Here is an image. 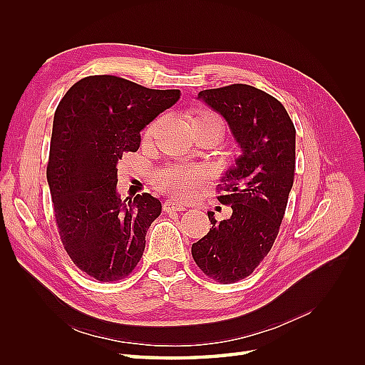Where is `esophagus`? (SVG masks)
Instances as JSON below:
<instances>
[{"instance_id": "obj_1", "label": "esophagus", "mask_w": 365, "mask_h": 365, "mask_svg": "<svg viewBox=\"0 0 365 365\" xmlns=\"http://www.w3.org/2000/svg\"><path fill=\"white\" fill-rule=\"evenodd\" d=\"M163 210L165 213H176V212H184L185 207L182 204L175 202V201H165L163 204Z\"/></svg>"}]
</instances>
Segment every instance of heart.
<instances>
[{
	"mask_svg": "<svg viewBox=\"0 0 365 365\" xmlns=\"http://www.w3.org/2000/svg\"><path fill=\"white\" fill-rule=\"evenodd\" d=\"M200 121H219L220 123V118L215 113L202 111L193 120V123H200ZM160 123H161V118L152 121V123L145 129L143 138L146 141L150 140L153 134H155ZM202 181H204V170L201 168H193V165H182V164L165 165L164 169L158 170L155 175H153V185H155V189L169 196L178 197V200H187V197H190L192 193L196 190V187Z\"/></svg>",
	"mask_w": 365,
	"mask_h": 365,
	"instance_id": "b5f03b06",
	"label": "heart"
}]
</instances>
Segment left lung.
<instances>
[{
  "label": "left lung",
  "instance_id": "1",
  "mask_svg": "<svg viewBox=\"0 0 365 365\" xmlns=\"http://www.w3.org/2000/svg\"><path fill=\"white\" fill-rule=\"evenodd\" d=\"M197 97L222 115L242 148L222 184L220 204L230 219L216 222L192 245L200 269L222 284L248 277L268 256L284 216L295 172V128L277 98L259 88L233 83Z\"/></svg>",
  "mask_w": 365,
  "mask_h": 365
}]
</instances>
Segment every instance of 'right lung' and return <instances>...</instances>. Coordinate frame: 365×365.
<instances>
[{"label": "right lung", "instance_id": "1", "mask_svg": "<svg viewBox=\"0 0 365 365\" xmlns=\"http://www.w3.org/2000/svg\"><path fill=\"white\" fill-rule=\"evenodd\" d=\"M180 90H150L117 76H88L59 102L53 120L47 181L62 245L98 282L135 269L161 202L149 193L123 202L117 164L140 148V130L178 102Z\"/></svg>", "mask_w": 365, "mask_h": 365}]
</instances>
